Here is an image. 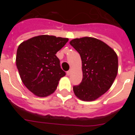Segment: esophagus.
I'll return each mask as SVG.
<instances>
[{
	"label": "esophagus",
	"instance_id": "1",
	"mask_svg": "<svg viewBox=\"0 0 135 135\" xmlns=\"http://www.w3.org/2000/svg\"><path fill=\"white\" fill-rule=\"evenodd\" d=\"M71 69H70L69 71H67V75H68V76H70V75L71 74Z\"/></svg>",
	"mask_w": 135,
	"mask_h": 135
}]
</instances>
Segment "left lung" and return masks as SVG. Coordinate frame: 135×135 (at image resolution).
Instances as JSON below:
<instances>
[{
	"label": "left lung",
	"instance_id": "1",
	"mask_svg": "<svg viewBox=\"0 0 135 135\" xmlns=\"http://www.w3.org/2000/svg\"><path fill=\"white\" fill-rule=\"evenodd\" d=\"M70 44L82 60V80L73 87L74 93L82 101H95L114 83L118 70V55L109 45L93 37L73 39Z\"/></svg>",
	"mask_w": 135,
	"mask_h": 135
}]
</instances>
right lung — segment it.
<instances>
[{"mask_svg":"<svg viewBox=\"0 0 135 135\" xmlns=\"http://www.w3.org/2000/svg\"><path fill=\"white\" fill-rule=\"evenodd\" d=\"M68 40L67 38L40 35L19 45L17 68L23 84L34 95L46 97L57 89L65 72L61 68L56 53Z\"/></svg>","mask_w":135,"mask_h":135,"instance_id":"add662e5","label":"right lung"}]
</instances>
